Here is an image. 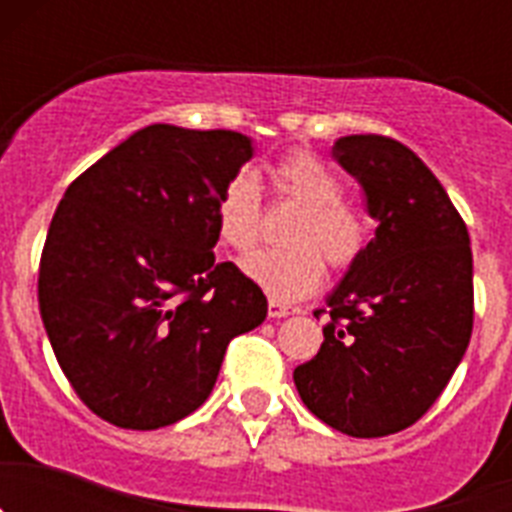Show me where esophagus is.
I'll list each match as a JSON object with an SVG mask.
<instances>
[{
    "mask_svg": "<svg viewBox=\"0 0 512 512\" xmlns=\"http://www.w3.org/2000/svg\"><path fill=\"white\" fill-rule=\"evenodd\" d=\"M295 312H300V310H297V307L282 305V302H277V300L269 302V318H287V315H295Z\"/></svg>",
    "mask_w": 512,
    "mask_h": 512,
    "instance_id": "34e87169",
    "label": "esophagus"
}]
</instances>
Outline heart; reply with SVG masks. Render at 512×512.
<instances>
[{
    "label": "heart",
    "instance_id": "1",
    "mask_svg": "<svg viewBox=\"0 0 512 512\" xmlns=\"http://www.w3.org/2000/svg\"><path fill=\"white\" fill-rule=\"evenodd\" d=\"M271 179L302 212L287 230L289 248L259 253L243 269L274 300H300L323 284V260L333 274L354 269L369 248L372 228L364 212L343 200L341 179L315 153H287L271 166ZM261 225L259 184L248 171H238L215 200L217 238L238 256H248L259 246Z\"/></svg>",
    "mask_w": 512,
    "mask_h": 512
}]
</instances>
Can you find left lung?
<instances>
[{"label": "left lung", "instance_id": "1", "mask_svg": "<svg viewBox=\"0 0 512 512\" xmlns=\"http://www.w3.org/2000/svg\"><path fill=\"white\" fill-rule=\"evenodd\" d=\"M333 156L379 220L364 259L328 297L323 346L295 369L302 402L336 431L379 438L423 418L467 351L474 323L467 225L400 140L346 135Z\"/></svg>", "mask_w": 512, "mask_h": 512}]
</instances>
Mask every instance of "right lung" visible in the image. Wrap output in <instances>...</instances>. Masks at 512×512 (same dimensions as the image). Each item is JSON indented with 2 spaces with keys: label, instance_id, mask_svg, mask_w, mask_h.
Wrapping results in <instances>:
<instances>
[{
  "label": "right lung",
  "instance_id": "right-lung-1",
  "mask_svg": "<svg viewBox=\"0 0 512 512\" xmlns=\"http://www.w3.org/2000/svg\"><path fill=\"white\" fill-rule=\"evenodd\" d=\"M251 156L233 130L158 122L63 194L40 256V318L79 400L107 423L187 418L228 343L264 323L259 284L212 253L217 194Z\"/></svg>",
  "mask_w": 512,
  "mask_h": 512
}]
</instances>
